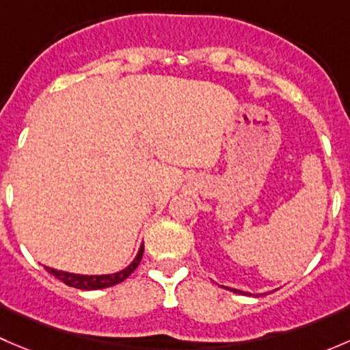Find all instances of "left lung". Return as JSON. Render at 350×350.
Here are the masks:
<instances>
[{
  "instance_id": "obj_1",
  "label": "left lung",
  "mask_w": 350,
  "mask_h": 350,
  "mask_svg": "<svg viewBox=\"0 0 350 350\" xmlns=\"http://www.w3.org/2000/svg\"><path fill=\"white\" fill-rule=\"evenodd\" d=\"M230 291H234V293H242V295H247V293H243V291H239V289H230Z\"/></svg>"
}]
</instances>
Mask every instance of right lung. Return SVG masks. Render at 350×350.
Segmentation results:
<instances>
[{
    "label": "right lung",
    "mask_w": 350,
    "mask_h": 350,
    "mask_svg": "<svg viewBox=\"0 0 350 350\" xmlns=\"http://www.w3.org/2000/svg\"><path fill=\"white\" fill-rule=\"evenodd\" d=\"M142 254H144V245L140 247L139 254L137 257L133 259V262L130 264L129 267H125L123 271L115 274H105V276H84V274H72V273H66V271H57V269H52V267H45L52 276L57 278L59 281L67 286H72V288L77 289H103V288H109V286H115L122 281H125L133 271L137 269V266L140 264L142 260Z\"/></svg>",
    "instance_id": "right-lung-1"
}]
</instances>
